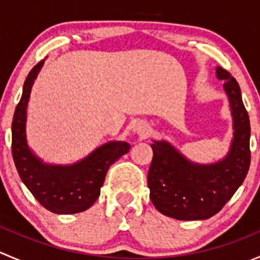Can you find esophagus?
Segmentation results:
<instances>
[{
	"instance_id": "34e87169",
	"label": "esophagus",
	"mask_w": 260,
	"mask_h": 260,
	"mask_svg": "<svg viewBox=\"0 0 260 260\" xmlns=\"http://www.w3.org/2000/svg\"><path fill=\"white\" fill-rule=\"evenodd\" d=\"M133 131H135V133L140 135L141 137H145V136L148 135V124H146L145 122H138L133 127Z\"/></svg>"
}]
</instances>
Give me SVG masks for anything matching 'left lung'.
<instances>
[{"instance_id":"left-lung-1","label":"left lung","mask_w":260,"mask_h":260,"mask_svg":"<svg viewBox=\"0 0 260 260\" xmlns=\"http://www.w3.org/2000/svg\"><path fill=\"white\" fill-rule=\"evenodd\" d=\"M225 80L234 118V140L229 154L210 166L183 158L166 142L152 143L153 158L148 171L149 198L159 212L177 220L209 219L219 212L242 185L250 166V123L240 86L224 68H216Z\"/></svg>"}]
</instances>
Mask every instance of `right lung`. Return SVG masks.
Returning <instances> with one entry per match:
<instances>
[{"label": "right lung", "instance_id": "right-lung-1", "mask_svg": "<svg viewBox=\"0 0 260 260\" xmlns=\"http://www.w3.org/2000/svg\"><path fill=\"white\" fill-rule=\"evenodd\" d=\"M44 60L31 69L23 83L22 95L12 119V157L21 180L34 198L55 214H75L90 208L101 195L108 169L129 151L125 142H111L99 147L90 156L73 166H49L36 158L26 143V107L31 86Z\"/></svg>", "mask_w": 260, "mask_h": 260}]
</instances>
